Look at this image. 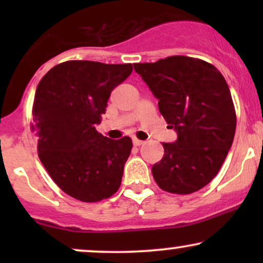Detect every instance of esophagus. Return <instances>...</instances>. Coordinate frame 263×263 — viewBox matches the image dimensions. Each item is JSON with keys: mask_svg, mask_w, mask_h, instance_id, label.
I'll list each match as a JSON object with an SVG mask.
<instances>
[{"mask_svg": "<svg viewBox=\"0 0 263 263\" xmlns=\"http://www.w3.org/2000/svg\"><path fill=\"white\" fill-rule=\"evenodd\" d=\"M132 142H134V146H136V147H138V146H141V144H143L144 142L142 141V140H138V138H134V140H132Z\"/></svg>", "mask_w": 263, "mask_h": 263, "instance_id": "obj_1", "label": "esophagus"}]
</instances>
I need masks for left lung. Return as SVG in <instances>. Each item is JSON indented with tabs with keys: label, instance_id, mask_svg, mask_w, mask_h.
<instances>
[{
	"label": "left lung",
	"instance_id": "left-lung-1",
	"mask_svg": "<svg viewBox=\"0 0 263 263\" xmlns=\"http://www.w3.org/2000/svg\"><path fill=\"white\" fill-rule=\"evenodd\" d=\"M134 68L178 134L174 143H163L164 156L153 164L156 183L173 194L198 192L218 174L234 141L236 112L225 78L210 63L184 55Z\"/></svg>",
	"mask_w": 263,
	"mask_h": 263
}]
</instances>
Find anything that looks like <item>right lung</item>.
Returning <instances> with one entry per match:
<instances>
[{"label":"right lung","instance_id":"add662e5","mask_svg":"<svg viewBox=\"0 0 263 263\" xmlns=\"http://www.w3.org/2000/svg\"><path fill=\"white\" fill-rule=\"evenodd\" d=\"M132 64L68 60L39 81L31 129L42 164L63 192L84 203L112 197L132 149L127 136L110 140L96 131L110 93Z\"/></svg>","mask_w":263,"mask_h":263}]
</instances>
